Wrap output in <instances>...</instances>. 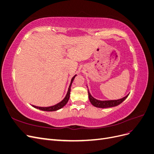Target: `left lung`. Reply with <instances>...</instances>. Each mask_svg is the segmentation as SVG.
<instances>
[{
    "label": "left lung",
    "instance_id": "obj_1",
    "mask_svg": "<svg viewBox=\"0 0 154 154\" xmlns=\"http://www.w3.org/2000/svg\"><path fill=\"white\" fill-rule=\"evenodd\" d=\"M88 98L92 103V105H94L96 107H98V108H109V107H112L118 106V105L121 104L122 102L126 100V98L128 96L129 94L125 96L122 99H119L117 100H106V101H101L96 100L94 97H93L91 93L89 92V91L88 89Z\"/></svg>",
    "mask_w": 154,
    "mask_h": 154
}]
</instances>
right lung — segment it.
<instances>
[{"label": "right lung", "instance_id": "obj_1", "mask_svg": "<svg viewBox=\"0 0 154 154\" xmlns=\"http://www.w3.org/2000/svg\"><path fill=\"white\" fill-rule=\"evenodd\" d=\"M76 75L74 76L73 78H72L71 83H70V85L69 87V89L67 91V94L66 96V97H64V99L62 101H60V103H58V104L53 105V106H48V107H41V106H35V105H32V106L35 107L36 109H38L41 110H44V111H56V110H58L60 109H62V107H63L65 105L67 104V103L68 102L69 100V97H70V92H71V87L72 85V83L74 80V78H75Z\"/></svg>", "mask_w": 154, "mask_h": 154}]
</instances>
